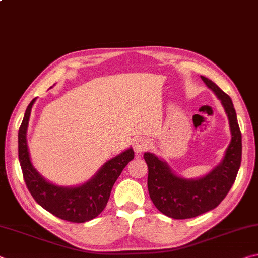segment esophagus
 <instances>
[{
  "label": "esophagus",
  "instance_id": "esophagus-1",
  "mask_svg": "<svg viewBox=\"0 0 258 258\" xmlns=\"http://www.w3.org/2000/svg\"><path fill=\"white\" fill-rule=\"evenodd\" d=\"M133 147H134V151L137 152V154H142V152H145L146 150L149 149L150 142L149 140L146 138H138L134 141Z\"/></svg>",
  "mask_w": 258,
  "mask_h": 258
}]
</instances>
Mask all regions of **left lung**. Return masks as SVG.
<instances>
[{
    "mask_svg": "<svg viewBox=\"0 0 258 258\" xmlns=\"http://www.w3.org/2000/svg\"><path fill=\"white\" fill-rule=\"evenodd\" d=\"M221 100L229 118L231 142L224 158L204 177L187 180L175 175L166 164L150 152L143 155L148 165V190L159 212L175 220L196 217L212 211L221 204L233 185L241 164V132L232 100L215 83L200 76Z\"/></svg>",
    "mask_w": 258,
    "mask_h": 258,
    "instance_id": "8db88e82",
    "label": "left lung"
}]
</instances>
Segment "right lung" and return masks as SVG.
Here are the masks:
<instances>
[{
    "label": "right lung",
    "mask_w": 258,
    "mask_h": 258,
    "mask_svg": "<svg viewBox=\"0 0 258 258\" xmlns=\"http://www.w3.org/2000/svg\"><path fill=\"white\" fill-rule=\"evenodd\" d=\"M33 99L26 109L18 132V156L24 180L30 195L38 205L61 220L73 223H84L101 213L110 197L113 184L125 166L134 158L132 148L108 160L95 175L78 186H58L47 182L30 161L27 147V133Z\"/></svg>",
    "instance_id": "1"
}]
</instances>
